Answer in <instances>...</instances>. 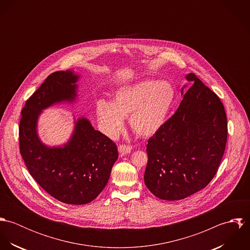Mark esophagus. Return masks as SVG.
Returning <instances> with one entry per match:
<instances>
[{
  "mask_svg": "<svg viewBox=\"0 0 250 250\" xmlns=\"http://www.w3.org/2000/svg\"><path fill=\"white\" fill-rule=\"evenodd\" d=\"M132 150V147L130 145H126V144H121L118 146V152L122 155H126L129 154Z\"/></svg>",
  "mask_w": 250,
  "mask_h": 250,
  "instance_id": "obj_1",
  "label": "esophagus"
}]
</instances>
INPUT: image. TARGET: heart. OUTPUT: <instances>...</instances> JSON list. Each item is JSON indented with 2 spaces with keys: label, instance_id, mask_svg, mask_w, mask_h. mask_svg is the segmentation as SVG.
Returning <instances> with one entry per match:
<instances>
[{
  "label": "heart",
  "instance_id": "1",
  "mask_svg": "<svg viewBox=\"0 0 250 250\" xmlns=\"http://www.w3.org/2000/svg\"><path fill=\"white\" fill-rule=\"evenodd\" d=\"M176 100V89L167 81L143 80L118 88L109 103L99 100L96 114L102 132L116 137L129 116L132 131L141 137H152L167 122Z\"/></svg>",
  "mask_w": 250,
  "mask_h": 250
}]
</instances>
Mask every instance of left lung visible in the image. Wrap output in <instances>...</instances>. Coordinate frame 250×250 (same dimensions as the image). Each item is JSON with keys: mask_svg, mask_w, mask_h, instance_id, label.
<instances>
[{"mask_svg": "<svg viewBox=\"0 0 250 250\" xmlns=\"http://www.w3.org/2000/svg\"><path fill=\"white\" fill-rule=\"evenodd\" d=\"M175 113L148 140L144 183L158 198L184 199L214 178L227 141V118L217 95L193 73Z\"/></svg>", "mask_w": 250, "mask_h": 250, "instance_id": "obj_1", "label": "left lung"}]
</instances>
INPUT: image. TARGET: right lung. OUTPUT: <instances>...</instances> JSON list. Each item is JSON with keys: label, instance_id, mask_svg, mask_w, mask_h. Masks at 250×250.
<instances>
[{"label": "right lung", "instance_id": "1", "mask_svg": "<svg viewBox=\"0 0 250 250\" xmlns=\"http://www.w3.org/2000/svg\"><path fill=\"white\" fill-rule=\"evenodd\" d=\"M80 76L73 70L52 73L27 100L19 126L20 153L30 174L61 202L83 205L104 189L118 158L115 143L95 130L85 117L75 120L71 138L60 146H47L37 134L42 110L60 103H73Z\"/></svg>", "mask_w": 250, "mask_h": 250}]
</instances>
